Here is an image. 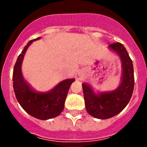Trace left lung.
Segmentation results:
<instances>
[{"label":"left lung","mask_w":147,"mask_h":147,"mask_svg":"<svg viewBox=\"0 0 147 147\" xmlns=\"http://www.w3.org/2000/svg\"><path fill=\"white\" fill-rule=\"evenodd\" d=\"M119 56L121 74L117 88L109 92H95L91 86L82 83L85 108L89 115L100 119L115 117L126 107L132 96L134 78L132 61L127 50L119 42L108 46Z\"/></svg>","instance_id":"8db88e82"}]
</instances>
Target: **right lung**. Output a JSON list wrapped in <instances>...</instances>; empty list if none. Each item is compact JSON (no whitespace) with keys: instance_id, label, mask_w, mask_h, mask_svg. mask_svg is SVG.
Returning a JSON list of instances; mask_svg holds the SVG:
<instances>
[{"instance_id":"add662e5","label":"right lung","mask_w":147,"mask_h":147,"mask_svg":"<svg viewBox=\"0 0 147 147\" xmlns=\"http://www.w3.org/2000/svg\"><path fill=\"white\" fill-rule=\"evenodd\" d=\"M40 38L29 41L18 56L13 69V83L16 99L22 108L36 119L47 120L56 117L63 112L69 87L75 80H64L47 92L35 91L25 80L21 71L24 55L29 46Z\"/></svg>"}]
</instances>
